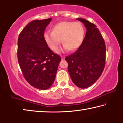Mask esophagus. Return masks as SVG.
I'll list each match as a JSON object with an SVG mask.
<instances>
[{
    "label": "esophagus",
    "instance_id": "obj_1",
    "mask_svg": "<svg viewBox=\"0 0 123 123\" xmlns=\"http://www.w3.org/2000/svg\"><path fill=\"white\" fill-rule=\"evenodd\" d=\"M62 60H64V59H65V57H63V56H62Z\"/></svg>",
    "mask_w": 123,
    "mask_h": 123
}]
</instances>
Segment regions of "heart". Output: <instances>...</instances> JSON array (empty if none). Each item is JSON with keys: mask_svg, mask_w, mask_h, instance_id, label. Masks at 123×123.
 <instances>
[{"mask_svg": "<svg viewBox=\"0 0 123 123\" xmlns=\"http://www.w3.org/2000/svg\"><path fill=\"white\" fill-rule=\"evenodd\" d=\"M43 37L48 47L54 52L58 51L62 40L65 51H75L83 43L84 29L80 22L63 21L54 25L52 32H45Z\"/></svg>", "mask_w": 123, "mask_h": 123, "instance_id": "obj_1", "label": "heart"}]
</instances>
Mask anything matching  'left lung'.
I'll return each mask as SVG.
<instances>
[{
	"label": "left lung",
	"instance_id": "8db88e82",
	"mask_svg": "<svg viewBox=\"0 0 123 123\" xmlns=\"http://www.w3.org/2000/svg\"><path fill=\"white\" fill-rule=\"evenodd\" d=\"M86 28L83 43L75 53L65 58L72 82L80 88L92 85L101 75L105 66L106 46L98 28L83 18H77Z\"/></svg>",
	"mask_w": 123,
	"mask_h": 123
}]
</instances>
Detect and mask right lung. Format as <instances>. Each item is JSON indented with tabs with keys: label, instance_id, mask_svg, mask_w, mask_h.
Instances as JSON below:
<instances>
[{
	"label": "right lung",
	"instance_id": "add662e5",
	"mask_svg": "<svg viewBox=\"0 0 123 123\" xmlns=\"http://www.w3.org/2000/svg\"><path fill=\"white\" fill-rule=\"evenodd\" d=\"M52 18L34 20L18 38L17 58L24 77L38 89L49 88L55 80L61 58L48 47L44 31Z\"/></svg>",
	"mask_w": 123,
	"mask_h": 123
}]
</instances>
